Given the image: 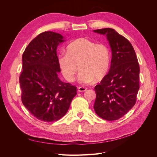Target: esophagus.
<instances>
[{"label": "esophagus", "instance_id": "34e87169", "mask_svg": "<svg viewBox=\"0 0 157 157\" xmlns=\"http://www.w3.org/2000/svg\"><path fill=\"white\" fill-rule=\"evenodd\" d=\"M86 89H87V88H85V87L79 86V87H78V92H84V91H86Z\"/></svg>", "mask_w": 157, "mask_h": 157}]
</instances>
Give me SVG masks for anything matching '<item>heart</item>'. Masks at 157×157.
Wrapping results in <instances>:
<instances>
[{"mask_svg": "<svg viewBox=\"0 0 157 157\" xmlns=\"http://www.w3.org/2000/svg\"><path fill=\"white\" fill-rule=\"evenodd\" d=\"M67 53L58 56V63L65 79L73 82L75 75L81 71L78 80L90 83L102 80L107 75L111 65V54L108 47L86 38H80L71 43Z\"/></svg>", "mask_w": 157, "mask_h": 157, "instance_id": "b5f03b06", "label": "heart"}]
</instances>
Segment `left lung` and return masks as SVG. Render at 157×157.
Segmentation results:
<instances>
[{"mask_svg":"<svg viewBox=\"0 0 157 157\" xmlns=\"http://www.w3.org/2000/svg\"><path fill=\"white\" fill-rule=\"evenodd\" d=\"M105 35L112 52L110 69L95 86L96 98L94 108L106 121H115L134 107L140 88V66L130 42L113 29L94 30Z\"/></svg>","mask_w":157,"mask_h":157,"instance_id":"obj_1","label":"left lung"}]
</instances>
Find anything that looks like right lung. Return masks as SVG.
Returning <instances> with one entry per match:
<instances>
[{"mask_svg": "<svg viewBox=\"0 0 157 157\" xmlns=\"http://www.w3.org/2000/svg\"><path fill=\"white\" fill-rule=\"evenodd\" d=\"M65 41L59 33H42L31 40L22 56L21 101L33 116L44 122L63 117L77 95V88L58 77L61 71L56 50Z\"/></svg>", "mask_w": 157, "mask_h": 157, "instance_id": "right-lung-1", "label": "right lung"}]
</instances>
